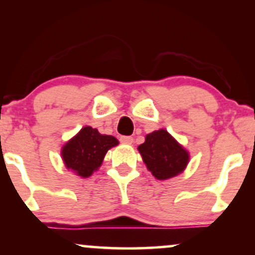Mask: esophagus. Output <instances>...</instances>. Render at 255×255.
Wrapping results in <instances>:
<instances>
[{"label": "esophagus", "mask_w": 255, "mask_h": 255, "mask_svg": "<svg viewBox=\"0 0 255 255\" xmlns=\"http://www.w3.org/2000/svg\"><path fill=\"white\" fill-rule=\"evenodd\" d=\"M121 142L122 144H126V145H131L133 144V137L131 136H121Z\"/></svg>", "instance_id": "obj_1"}]
</instances>
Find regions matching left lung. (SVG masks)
<instances>
[{"mask_svg":"<svg viewBox=\"0 0 255 255\" xmlns=\"http://www.w3.org/2000/svg\"><path fill=\"white\" fill-rule=\"evenodd\" d=\"M137 151L147 170L160 181L182 174L189 163V152L165 129L147 134Z\"/></svg>","mask_w":255,"mask_h":255,"instance_id":"1","label":"left lung"}]
</instances>
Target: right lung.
Returning <instances> with one entry per match:
<instances>
[{
  "label": "right lung",
  "mask_w": 255,
  "mask_h": 255,
  "mask_svg": "<svg viewBox=\"0 0 255 255\" xmlns=\"http://www.w3.org/2000/svg\"><path fill=\"white\" fill-rule=\"evenodd\" d=\"M118 145L115 136L101 134L96 128L85 126L62 146L61 157L68 170L86 178L98 170L107 152Z\"/></svg>",
  "instance_id": "add662e5"
}]
</instances>
